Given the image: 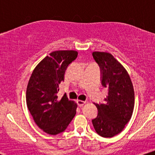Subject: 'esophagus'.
<instances>
[{"label": "esophagus", "mask_w": 155, "mask_h": 155, "mask_svg": "<svg viewBox=\"0 0 155 155\" xmlns=\"http://www.w3.org/2000/svg\"><path fill=\"white\" fill-rule=\"evenodd\" d=\"M76 103H77V105L79 106V107H81V106H83L84 105L86 104V102L83 101H76Z\"/></svg>", "instance_id": "esophagus-1"}]
</instances>
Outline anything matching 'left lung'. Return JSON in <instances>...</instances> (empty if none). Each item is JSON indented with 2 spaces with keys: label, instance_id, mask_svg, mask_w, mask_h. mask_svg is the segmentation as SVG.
I'll list each match as a JSON object with an SVG mask.
<instances>
[{
  "label": "left lung",
  "instance_id": "1",
  "mask_svg": "<svg viewBox=\"0 0 155 155\" xmlns=\"http://www.w3.org/2000/svg\"><path fill=\"white\" fill-rule=\"evenodd\" d=\"M92 57L101 68V84L108 93L104 104H95L98 113L92 122L99 136L111 138L122 132L132 117L134 90L128 73L113 55L94 51Z\"/></svg>",
  "mask_w": 155,
  "mask_h": 155
}]
</instances>
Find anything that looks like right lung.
Returning <instances> with one entry per match:
<instances>
[{
    "instance_id": "add662e5",
    "label": "right lung",
    "mask_w": 155,
    "mask_h": 155,
    "mask_svg": "<svg viewBox=\"0 0 155 155\" xmlns=\"http://www.w3.org/2000/svg\"><path fill=\"white\" fill-rule=\"evenodd\" d=\"M77 55L74 50L52 51L37 65L28 81V110L35 124L49 135L65 131L76 115V104L65 95L58 98L57 94L59 84L64 81L65 70Z\"/></svg>"
}]
</instances>
